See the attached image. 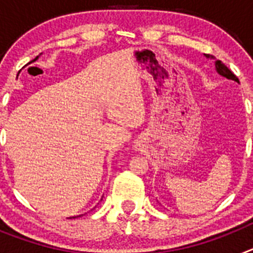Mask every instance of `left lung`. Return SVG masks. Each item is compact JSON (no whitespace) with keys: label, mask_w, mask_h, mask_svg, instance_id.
Returning a JSON list of instances; mask_svg holds the SVG:
<instances>
[{"label":"left lung","mask_w":253,"mask_h":253,"mask_svg":"<svg viewBox=\"0 0 253 253\" xmlns=\"http://www.w3.org/2000/svg\"><path fill=\"white\" fill-rule=\"evenodd\" d=\"M205 57L210 58V59L215 60V62H214V64H215V71L219 73V75L223 76V77H225V78H228V80H232V81H236V82H238V84H240V81H238V78H237L236 76H234L233 73H232L231 69L228 68V67L225 66V64L223 63V62H220V60H216L215 58L213 57V55L208 54V55H205Z\"/></svg>","instance_id":"left-lung-1"}]
</instances>
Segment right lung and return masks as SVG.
Masks as SVG:
<instances>
[{
    "mask_svg": "<svg viewBox=\"0 0 253 253\" xmlns=\"http://www.w3.org/2000/svg\"><path fill=\"white\" fill-rule=\"evenodd\" d=\"M38 58H39V55H38V57H37V58H35V59H34V60H37V59H38ZM72 218H76V216H72ZM69 219H71V218H69Z\"/></svg>",
    "mask_w": 253,
    "mask_h": 253,
    "instance_id": "add662e5",
    "label": "right lung"
}]
</instances>
